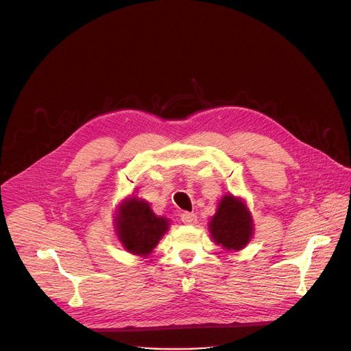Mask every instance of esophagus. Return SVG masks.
Instances as JSON below:
<instances>
[{
    "instance_id": "1",
    "label": "esophagus",
    "mask_w": 351,
    "mask_h": 351,
    "mask_svg": "<svg viewBox=\"0 0 351 351\" xmlns=\"http://www.w3.org/2000/svg\"><path fill=\"white\" fill-rule=\"evenodd\" d=\"M180 220L184 224H195L197 221V216L195 213H191V212H183L180 215Z\"/></svg>"
}]
</instances>
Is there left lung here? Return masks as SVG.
I'll return each mask as SVG.
<instances>
[{"label": "left lung", "instance_id": "1", "mask_svg": "<svg viewBox=\"0 0 351 351\" xmlns=\"http://www.w3.org/2000/svg\"><path fill=\"white\" fill-rule=\"evenodd\" d=\"M210 232L215 241L227 250L245 247L252 236V223L244 203L231 195L224 196L210 221Z\"/></svg>", "mask_w": 351, "mask_h": 351}]
</instances>
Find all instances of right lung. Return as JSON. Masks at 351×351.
Listing matches in <instances>:
<instances>
[{"mask_svg":"<svg viewBox=\"0 0 351 351\" xmlns=\"http://www.w3.org/2000/svg\"><path fill=\"white\" fill-rule=\"evenodd\" d=\"M168 220L155 216L144 200L131 199L120 207L119 237L123 245L132 254L147 255L158 244L168 230Z\"/></svg>","mask_w":351,"mask_h":351,"instance_id":"right-lung-1","label":"right lung"}]
</instances>
